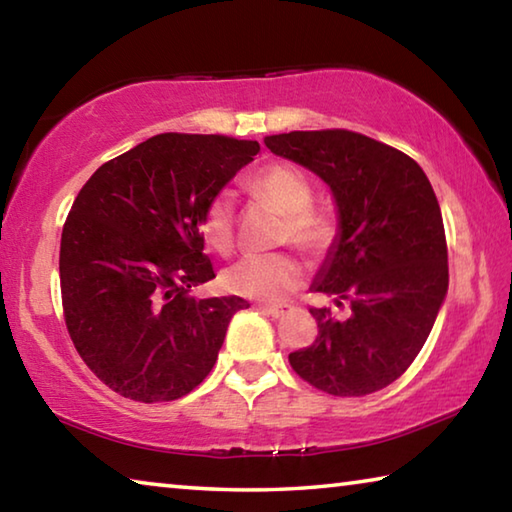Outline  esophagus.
Instances as JSON below:
<instances>
[{
	"instance_id": "obj_1",
	"label": "esophagus",
	"mask_w": 512,
	"mask_h": 512,
	"mask_svg": "<svg viewBox=\"0 0 512 512\" xmlns=\"http://www.w3.org/2000/svg\"><path fill=\"white\" fill-rule=\"evenodd\" d=\"M268 316H273V318H284L287 314H291L293 311V307L291 305H264L262 307Z\"/></svg>"
}]
</instances>
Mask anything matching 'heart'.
I'll list each match as a JSON object with an SVG mask.
<instances>
[{"mask_svg": "<svg viewBox=\"0 0 512 512\" xmlns=\"http://www.w3.org/2000/svg\"><path fill=\"white\" fill-rule=\"evenodd\" d=\"M250 189L264 196L284 212L282 241H291L309 257L329 253L336 239L332 216L318 210L314 187L293 164H271L250 178ZM198 232L203 244L219 255H228L235 246V203L230 192L214 194L205 203ZM223 289L232 296L277 302L298 291L305 282V268L289 253L246 255L223 271Z\"/></svg>", "mask_w": 512, "mask_h": 512, "instance_id": "b5f03b06", "label": "heart"}]
</instances>
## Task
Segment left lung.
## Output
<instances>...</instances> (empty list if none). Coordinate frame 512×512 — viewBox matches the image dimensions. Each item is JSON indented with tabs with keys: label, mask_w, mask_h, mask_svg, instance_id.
I'll use <instances>...</instances> for the list:
<instances>
[{
	"label": "left lung",
	"mask_w": 512,
	"mask_h": 512,
	"mask_svg": "<svg viewBox=\"0 0 512 512\" xmlns=\"http://www.w3.org/2000/svg\"><path fill=\"white\" fill-rule=\"evenodd\" d=\"M275 155L318 173L339 205L341 237L314 291L350 314L309 307L318 336L289 354L318 391L361 397L402 377L443 305L449 266L443 214L409 155L345 128L266 137Z\"/></svg>",
	"instance_id": "1"
}]
</instances>
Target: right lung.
<instances>
[{"instance_id": "obj_1", "label": "right lung", "mask_w": 512, "mask_h": 512, "mask_svg": "<svg viewBox=\"0 0 512 512\" xmlns=\"http://www.w3.org/2000/svg\"><path fill=\"white\" fill-rule=\"evenodd\" d=\"M257 142L162 133L92 173L60 237V296L76 352L103 384L153 404L210 375L244 298L194 300L214 277L198 219Z\"/></svg>"}]
</instances>
